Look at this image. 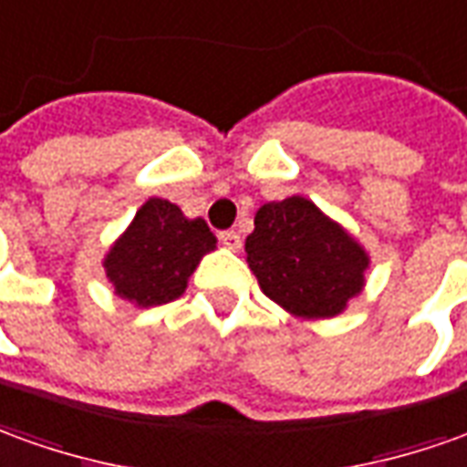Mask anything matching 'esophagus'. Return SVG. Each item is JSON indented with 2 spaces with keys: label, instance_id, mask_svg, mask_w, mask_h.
Instances as JSON below:
<instances>
[{
  "label": "esophagus",
  "instance_id": "34e87169",
  "mask_svg": "<svg viewBox=\"0 0 467 467\" xmlns=\"http://www.w3.org/2000/svg\"><path fill=\"white\" fill-rule=\"evenodd\" d=\"M218 239H221V244H223L226 249H231V252H239L241 249V236L236 231H223Z\"/></svg>",
  "mask_w": 467,
  "mask_h": 467
}]
</instances>
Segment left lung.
Returning a JSON list of instances; mask_svg holds the SVG:
<instances>
[{
	"instance_id": "8db88e82",
	"label": "left lung",
	"mask_w": 467,
	"mask_h": 467,
	"mask_svg": "<svg viewBox=\"0 0 467 467\" xmlns=\"http://www.w3.org/2000/svg\"><path fill=\"white\" fill-rule=\"evenodd\" d=\"M246 262L269 300L302 320L336 317L363 289L368 254L313 201L265 202L246 236Z\"/></svg>"
}]
</instances>
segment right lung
I'll return each mask as SVG.
<instances>
[{
    "label": "right lung",
    "mask_w": 467,
    "mask_h": 467,
    "mask_svg": "<svg viewBox=\"0 0 467 467\" xmlns=\"http://www.w3.org/2000/svg\"><path fill=\"white\" fill-rule=\"evenodd\" d=\"M213 249L215 236L202 218H185L175 202L150 198L109 249L104 269L121 300L154 307L178 300Z\"/></svg>",
    "instance_id": "add662e5"
}]
</instances>
